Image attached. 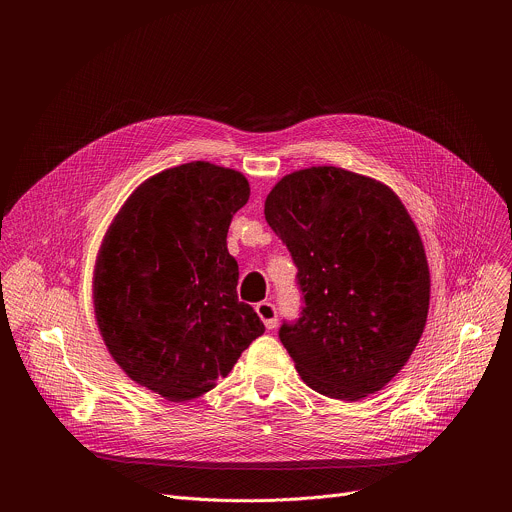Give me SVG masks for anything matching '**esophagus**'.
I'll return each instance as SVG.
<instances>
[{
  "mask_svg": "<svg viewBox=\"0 0 512 512\" xmlns=\"http://www.w3.org/2000/svg\"><path fill=\"white\" fill-rule=\"evenodd\" d=\"M255 312L263 320L267 330H273L277 326V310H275V306L271 302H259L255 306Z\"/></svg>",
  "mask_w": 512,
  "mask_h": 512,
  "instance_id": "esophagus-1",
  "label": "esophagus"
}]
</instances>
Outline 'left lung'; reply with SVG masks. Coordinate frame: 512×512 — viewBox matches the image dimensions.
Returning a JSON list of instances; mask_svg holds the SVG:
<instances>
[{
	"instance_id": "obj_1",
	"label": "left lung",
	"mask_w": 512,
	"mask_h": 512,
	"mask_svg": "<svg viewBox=\"0 0 512 512\" xmlns=\"http://www.w3.org/2000/svg\"><path fill=\"white\" fill-rule=\"evenodd\" d=\"M265 221L298 267L304 306L279 340L304 383L342 401L381 391L429 310L423 243L397 194L342 168H308L275 184Z\"/></svg>"
}]
</instances>
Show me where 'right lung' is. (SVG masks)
Listing matches in <instances>:
<instances>
[{"label":"right lung","mask_w":512,"mask_h":512,"mask_svg":"<svg viewBox=\"0 0 512 512\" xmlns=\"http://www.w3.org/2000/svg\"><path fill=\"white\" fill-rule=\"evenodd\" d=\"M249 192L243 174L208 162L164 170L129 196L101 245L93 298L103 340L131 381L168 401L210 391L265 332L239 302L227 249Z\"/></svg>","instance_id":"add662e5"}]
</instances>
